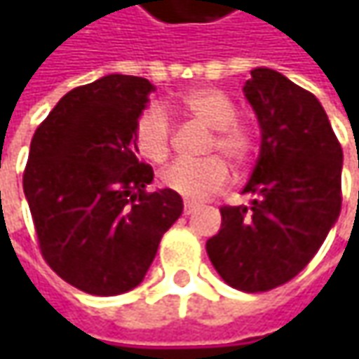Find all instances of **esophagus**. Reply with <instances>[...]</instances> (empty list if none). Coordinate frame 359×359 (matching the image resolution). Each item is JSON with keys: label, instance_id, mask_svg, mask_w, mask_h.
Listing matches in <instances>:
<instances>
[{"label": "esophagus", "instance_id": "34e87169", "mask_svg": "<svg viewBox=\"0 0 359 359\" xmlns=\"http://www.w3.org/2000/svg\"><path fill=\"white\" fill-rule=\"evenodd\" d=\"M196 208H198L196 203H189V201H186V203H184V214L186 215L194 214V212H196Z\"/></svg>", "mask_w": 359, "mask_h": 359}]
</instances>
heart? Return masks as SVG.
<instances>
[{
  "mask_svg": "<svg viewBox=\"0 0 359 359\" xmlns=\"http://www.w3.org/2000/svg\"><path fill=\"white\" fill-rule=\"evenodd\" d=\"M180 109L187 118L201 121L212 128L208 137V154H224L233 168L243 170L255 158L257 142L254 131L238 118V107L226 91L217 88H194L180 97ZM173 126L168 114L151 105L144 109L133 128V142L140 156L149 161H163L170 156ZM161 184L177 196L191 201H201L229 184L228 163L219 156L198 159V161H173L161 173Z\"/></svg>",
  "mask_w": 359,
  "mask_h": 359,
  "instance_id": "1",
  "label": "heart"
}]
</instances>
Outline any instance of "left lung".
<instances>
[{"label":"left lung","instance_id":"1","mask_svg":"<svg viewBox=\"0 0 359 359\" xmlns=\"http://www.w3.org/2000/svg\"><path fill=\"white\" fill-rule=\"evenodd\" d=\"M262 128V149L243 189L252 205H222V228L205 243L215 271L255 294L296 278L318 254L341 210V145L322 104L268 69L243 86Z\"/></svg>","mask_w":359,"mask_h":359}]
</instances>
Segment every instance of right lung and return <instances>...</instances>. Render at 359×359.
Instances as JSON below:
<instances>
[{"instance_id": "right-lung-1", "label": "right lung", "mask_w": 359, "mask_h": 359, "mask_svg": "<svg viewBox=\"0 0 359 359\" xmlns=\"http://www.w3.org/2000/svg\"><path fill=\"white\" fill-rule=\"evenodd\" d=\"M151 90L144 77L119 74L79 86L32 140L23 191L39 252L91 296L140 285L184 210L172 189L145 191L154 170L135 156L133 128Z\"/></svg>"}]
</instances>
